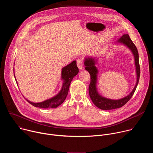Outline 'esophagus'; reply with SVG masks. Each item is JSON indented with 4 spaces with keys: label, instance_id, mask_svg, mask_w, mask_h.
<instances>
[{
    "label": "esophagus",
    "instance_id": "1",
    "mask_svg": "<svg viewBox=\"0 0 153 153\" xmlns=\"http://www.w3.org/2000/svg\"><path fill=\"white\" fill-rule=\"evenodd\" d=\"M77 65L79 68V69L80 70H82L83 67V61L81 59H78L77 60Z\"/></svg>",
    "mask_w": 153,
    "mask_h": 153
}]
</instances>
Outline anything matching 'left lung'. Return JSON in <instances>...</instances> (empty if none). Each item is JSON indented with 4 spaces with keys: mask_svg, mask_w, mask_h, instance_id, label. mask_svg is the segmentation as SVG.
<instances>
[{
    "mask_svg": "<svg viewBox=\"0 0 153 153\" xmlns=\"http://www.w3.org/2000/svg\"><path fill=\"white\" fill-rule=\"evenodd\" d=\"M114 44L122 45L129 49L134 56V65L136 74V82L133 90L125 97L119 99H111L102 96L97 90V77L99 70L96 65L98 63L99 57L86 56L84 59L85 70L88 71L91 76V82L89 86V94L93 103L99 108L103 110H110L123 106L131 98L134 93L140 77V66L139 61V53L136 47L131 40L128 34H123Z\"/></svg>",
    "mask_w": 153,
    "mask_h": 153,
    "instance_id": "1",
    "label": "left lung"
}]
</instances>
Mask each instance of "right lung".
<instances>
[{
    "instance_id": "right-lung-1",
    "label": "right lung",
    "mask_w": 153,
    "mask_h": 153,
    "mask_svg": "<svg viewBox=\"0 0 153 153\" xmlns=\"http://www.w3.org/2000/svg\"><path fill=\"white\" fill-rule=\"evenodd\" d=\"M79 73V69L77 67L76 61L74 60L69 65H67L66 67H64L62 68L61 71V80H62V88L60 91L53 97L47 99L44 101L41 102H33L28 99L27 100L31 103L32 105L34 106L35 107H39L41 108H57L59 105H60L66 99L68 90L70 88V83L74 76H76ZM14 77L17 84L18 83L16 80L15 74Z\"/></svg>"
}]
</instances>
